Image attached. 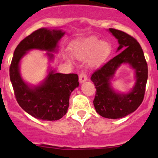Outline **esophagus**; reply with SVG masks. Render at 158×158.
<instances>
[{
    "label": "esophagus",
    "mask_w": 158,
    "mask_h": 158,
    "mask_svg": "<svg viewBox=\"0 0 158 158\" xmlns=\"http://www.w3.org/2000/svg\"><path fill=\"white\" fill-rule=\"evenodd\" d=\"M87 75H86L85 73L82 72L80 75H79V81L80 83H84L87 81Z\"/></svg>",
    "instance_id": "1"
}]
</instances>
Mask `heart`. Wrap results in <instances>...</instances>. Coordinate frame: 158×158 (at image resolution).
<instances>
[{"label": "heart", "mask_w": 158, "mask_h": 158, "mask_svg": "<svg viewBox=\"0 0 158 158\" xmlns=\"http://www.w3.org/2000/svg\"><path fill=\"white\" fill-rule=\"evenodd\" d=\"M111 52V47L106 42H101L96 37H89L84 39L76 45L74 54L77 58L85 60L89 58V65L94 67L100 65L108 57ZM68 62L70 58L65 57Z\"/></svg>", "instance_id": "heart-1"}]
</instances>
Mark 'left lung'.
<instances>
[{
	"mask_svg": "<svg viewBox=\"0 0 158 158\" xmlns=\"http://www.w3.org/2000/svg\"><path fill=\"white\" fill-rule=\"evenodd\" d=\"M108 31L118 40L116 52L119 53L92 74L91 80L96 89L93 104L96 112L102 117L116 119L134 112L142 104L148 67L142 47L135 38L116 29ZM122 64H128L135 70V85L126 94L117 92L111 84L115 72Z\"/></svg>",
	"mask_w": 158,
	"mask_h": 158,
	"instance_id": "1",
	"label": "left lung"
}]
</instances>
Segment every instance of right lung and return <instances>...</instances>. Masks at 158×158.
I'll list each match as a JSON object with an SVG mask.
<instances>
[{
    "instance_id": "add662e5",
    "label": "right lung",
    "mask_w": 158,
    "mask_h": 158,
    "mask_svg": "<svg viewBox=\"0 0 158 158\" xmlns=\"http://www.w3.org/2000/svg\"><path fill=\"white\" fill-rule=\"evenodd\" d=\"M65 35L62 29L43 27L22 40L14 51L9 75L16 100L31 116L42 120H58L66 114L69 96L79 86L75 73H60L50 68L47 76L40 84L31 85L22 78L19 65L22 58L31 50L47 51L50 61L58 52V42Z\"/></svg>"
}]
</instances>
